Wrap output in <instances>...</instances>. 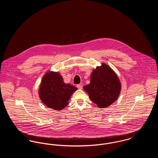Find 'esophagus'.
<instances>
[{"mask_svg": "<svg viewBox=\"0 0 158 158\" xmlns=\"http://www.w3.org/2000/svg\"><path fill=\"white\" fill-rule=\"evenodd\" d=\"M77 88H78V89H82L83 88V86L81 84V85H77Z\"/></svg>", "mask_w": 158, "mask_h": 158, "instance_id": "34e87169", "label": "esophagus"}]
</instances>
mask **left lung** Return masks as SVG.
I'll return each mask as SVG.
<instances>
[{
  "label": "left lung",
  "instance_id": "left-lung-1",
  "mask_svg": "<svg viewBox=\"0 0 158 158\" xmlns=\"http://www.w3.org/2000/svg\"><path fill=\"white\" fill-rule=\"evenodd\" d=\"M121 84L116 73L102 63L90 75V83L83 86L90 100L99 108H104L114 103L120 94Z\"/></svg>",
  "mask_w": 158,
  "mask_h": 158
}]
</instances>
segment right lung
Instances as JSON below:
<instances>
[{
	"label": "right lung",
	"instance_id": "obj_1",
	"mask_svg": "<svg viewBox=\"0 0 158 158\" xmlns=\"http://www.w3.org/2000/svg\"><path fill=\"white\" fill-rule=\"evenodd\" d=\"M77 88L63 81L62 76L57 72L47 71L40 83L38 95L42 102L54 110H63Z\"/></svg>",
	"mask_w": 158,
	"mask_h": 158
}]
</instances>
